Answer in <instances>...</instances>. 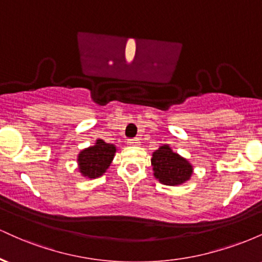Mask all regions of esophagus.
<instances>
[{
	"label": "esophagus",
	"instance_id": "obj_1",
	"mask_svg": "<svg viewBox=\"0 0 262 262\" xmlns=\"http://www.w3.org/2000/svg\"><path fill=\"white\" fill-rule=\"evenodd\" d=\"M139 139H137V138H134V139H128V141H127V144L129 146H137V145H139Z\"/></svg>",
	"mask_w": 262,
	"mask_h": 262
}]
</instances>
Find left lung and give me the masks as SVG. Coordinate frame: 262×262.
I'll use <instances>...</instances> for the list:
<instances>
[{"label": "left lung", "instance_id": "obj_1", "mask_svg": "<svg viewBox=\"0 0 262 262\" xmlns=\"http://www.w3.org/2000/svg\"><path fill=\"white\" fill-rule=\"evenodd\" d=\"M151 166L154 176L166 186L182 185L193 173L192 165L181 155L173 152L167 144L152 152Z\"/></svg>", "mask_w": 262, "mask_h": 262}]
</instances>
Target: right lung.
Masks as SVG:
<instances>
[{
  "label": "right lung",
  "instance_id": "add662e5",
  "mask_svg": "<svg viewBox=\"0 0 262 262\" xmlns=\"http://www.w3.org/2000/svg\"><path fill=\"white\" fill-rule=\"evenodd\" d=\"M117 149L113 144L102 139L96 140L95 145L83 149L77 156L79 171L83 177L96 179L106 172L112 162Z\"/></svg>",
  "mask_w": 262,
  "mask_h": 262
}]
</instances>
